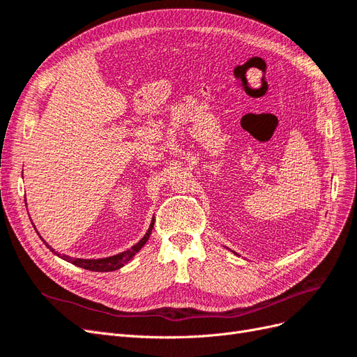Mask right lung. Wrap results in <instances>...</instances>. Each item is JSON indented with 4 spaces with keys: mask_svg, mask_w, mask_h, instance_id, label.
<instances>
[{
    "mask_svg": "<svg viewBox=\"0 0 357 357\" xmlns=\"http://www.w3.org/2000/svg\"><path fill=\"white\" fill-rule=\"evenodd\" d=\"M153 223L155 220H152V223H150V228L149 231L146 232V235L143 236L142 240H139L135 245H132L129 250L126 252H122L119 255H114V256H110V257H102V259H74V257H70V256H66V255H58L59 257H62L63 261L67 262H71L74 265H77L80 268H84V269H89V271H98V273H107V271H114V269H119L122 268L125 264H128L131 259L135 256V253L139 252V248H142L147 240L150 234H152V229H153ZM45 244L50 248V245L45 241ZM50 250L53 252V248H50Z\"/></svg>",
    "mask_w": 357,
    "mask_h": 357,
    "instance_id": "obj_1",
    "label": "right lung"
}]
</instances>
